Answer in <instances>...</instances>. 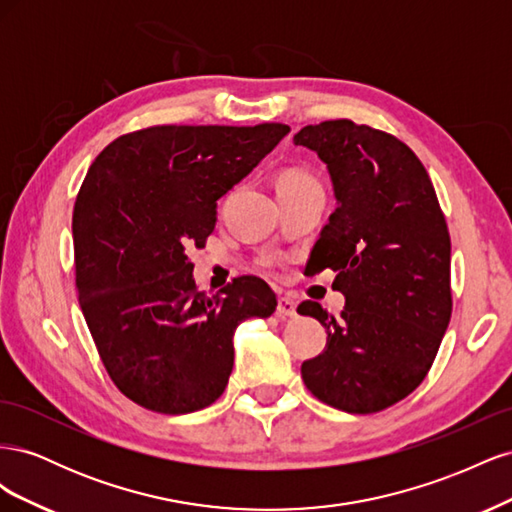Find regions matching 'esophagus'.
Wrapping results in <instances>:
<instances>
[{
	"label": "esophagus",
	"mask_w": 512,
	"mask_h": 512,
	"mask_svg": "<svg viewBox=\"0 0 512 512\" xmlns=\"http://www.w3.org/2000/svg\"><path fill=\"white\" fill-rule=\"evenodd\" d=\"M277 316H280V318H294V316H297V303H294L288 297H282L280 301H277Z\"/></svg>",
	"instance_id": "obj_1"
}]
</instances>
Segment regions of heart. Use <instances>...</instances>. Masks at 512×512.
<instances>
[{
	"label": "heart",
	"mask_w": 512,
	"mask_h": 512,
	"mask_svg": "<svg viewBox=\"0 0 512 512\" xmlns=\"http://www.w3.org/2000/svg\"><path fill=\"white\" fill-rule=\"evenodd\" d=\"M277 188H320V183L309 173H303V170H286Z\"/></svg>",
	"instance_id": "obj_1"
}]
</instances>
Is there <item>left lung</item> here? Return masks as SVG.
<instances>
[{"mask_svg": "<svg viewBox=\"0 0 512 512\" xmlns=\"http://www.w3.org/2000/svg\"><path fill=\"white\" fill-rule=\"evenodd\" d=\"M292 141L327 164L337 209L309 260L314 273L333 269L346 297L337 318L316 301L299 305L327 329V346L301 376L337 410L380 412L425 380L451 320L444 213L421 160L391 134L335 119Z\"/></svg>", "mask_w": 512, "mask_h": 512, "instance_id": "8db88e82", "label": "left lung"}]
</instances>
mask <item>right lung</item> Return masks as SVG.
<instances>
[{"label": "right lung", "instance_id": "1", "mask_svg": "<svg viewBox=\"0 0 512 512\" xmlns=\"http://www.w3.org/2000/svg\"><path fill=\"white\" fill-rule=\"evenodd\" d=\"M290 132L284 123L153 126L108 145L72 215L79 303L117 389L162 414L218 399L235 363L232 335L275 312L273 290L237 277L196 290L185 250L205 247L218 200Z\"/></svg>", "mask_w": 512, "mask_h": 512}]
</instances>
